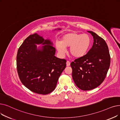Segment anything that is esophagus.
<instances>
[{"mask_svg": "<svg viewBox=\"0 0 120 120\" xmlns=\"http://www.w3.org/2000/svg\"><path fill=\"white\" fill-rule=\"evenodd\" d=\"M66 65H67V66H69L70 65V62L69 61H67V63H66Z\"/></svg>", "mask_w": 120, "mask_h": 120, "instance_id": "1", "label": "esophagus"}]
</instances>
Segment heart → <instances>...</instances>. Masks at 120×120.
I'll return each instance as SVG.
<instances>
[{"label": "heart", "mask_w": 120, "mask_h": 120, "mask_svg": "<svg viewBox=\"0 0 120 120\" xmlns=\"http://www.w3.org/2000/svg\"><path fill=\"white\" fill-rule=\"evenodd\" d=\"M91 43V39L88 34H81L72 32L64 35L61 41H57L55 46L57 50L61 54H64L66 52V48L70 46V54L73 57L80 58L87 53Z\"/></svg>", "instance_id": "heart-1"}]
</instances>
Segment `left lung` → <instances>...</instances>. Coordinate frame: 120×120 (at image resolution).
<instances>
[{
	"label": "left lung",
	"mask_w": 120,
	"mask_h": 120,
	"mask_svg": "<svg viewBox=\"0 0 120 120\" xmlns=\"http://www.w3.org/2000/svg\"><path fill=\"white\" fill-rule=\"evenodd\" d=\"M92 48L83 56L71 63L72 77L75 85L84 91L95 89L105 79L110 64V55L107 45L103 39L93 31Z\"/></svg>",
	"instance_id": "8db88e82"
}]
</instances>
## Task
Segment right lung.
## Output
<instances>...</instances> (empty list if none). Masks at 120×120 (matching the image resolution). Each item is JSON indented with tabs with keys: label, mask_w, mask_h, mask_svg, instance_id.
<instances>
[{
	"label": "right lung",
	"mask_w": 120,
	"mask_h": 120,
	"mask_svg": "<svg viewBox=\"0 0 120 120\" xmlns=\"http://www.w3.org/2000/svg\"><path fill=\"white\" fill-rule=\"evenodd\" d=\"M45 44L37 50L36 44ZM49 40L37 33L30 35L19 48L17 55V69L19 79L30 91L46 95L56 87L66 60L55 57V49Z\"/></svg>",
	"instance_id": "1"
}]
</instances>
